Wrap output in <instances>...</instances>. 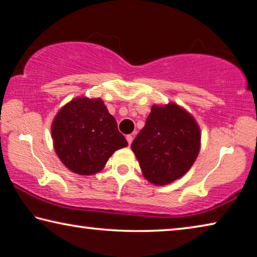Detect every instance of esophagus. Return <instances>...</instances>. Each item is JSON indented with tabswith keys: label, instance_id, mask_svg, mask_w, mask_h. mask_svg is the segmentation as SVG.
I'll list each match as a JSON object with an SVG mask.
<instances>
[{
	"label": "esophagus",
	"instance_id": "34e87169",
	"mask_svg": "<svg viewBox=\"0 0 257 257\" xmlns=\"http://www.w3.org/2000/svg\"><path fill=\"white\" fill-rule=\"evenodd\" d=\"M125 139H127V142H128V144H129V145L133 143V140H134V137H133L132 135H127V137H125Z\"/></svg>",
	"mask_w": 257,
	"mask_h": 257
}]
</instances>
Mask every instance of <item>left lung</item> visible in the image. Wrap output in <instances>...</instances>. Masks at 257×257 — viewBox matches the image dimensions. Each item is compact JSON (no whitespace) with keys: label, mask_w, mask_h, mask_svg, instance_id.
I'll return each mask as SVG.
<instances>
[{"label":"left lung","mask_w":257,"mask_h":257,"mask_svg":"<svg viewBox=\"0 0 257 257\" xmlns=\"http://www.w3.org/2000/svg\"><path fill=\"white\" fill-rule=\"evenodd\" d=\"M201 149V129L188 110L175 102L153 105L132 150L143 177L156 186L170 185L190 170Z\"/></svg>","instance_id":"left-lung-1"}]
</instances>
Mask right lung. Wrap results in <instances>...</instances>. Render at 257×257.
<instances>
[{
	"label": "right lung",
	"instance_id": "1",
	"mask_svg": "<svg viewBox=\"0 0 257 257\" xmlns=\"http://www.w3.org/2000/svg\"><path fill=\"white\" fill-rule=\"evenodd\" d=\"M52 139L59 159L72 173L93 175L118 149L128 145L100 98L76 97L52 122Z\"/></svg>",
	"mask_w": 257,
	"mask_h": 257
}]
</instances>
